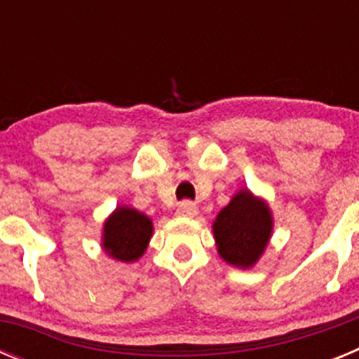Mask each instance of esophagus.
<instances>
[{
    "label": "esophagus",
    "mask_w": 359,
    "mask_h": 359,
    "mask_svg": "<svg viewBox=\"0 0 359 359\" xmlns=\"http://www.w3.org/2000/svg\"><path fill=\"white\" fill-rule=\"evenodd\" d=\"M177 215H182V217H196L199 212V208L196 207V203L190 201H183L177 205Z\"/></svg>",
    "instance_id": "1"
}]
</instances>
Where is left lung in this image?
Returning a JSON list of instances; mask_svg holds the SVG:
<instances>
[{
    "label": "left lung",
    "mask_w": 359,
    "mask_h": 359,
    "mask_svg": "<svg viewBox=\"0 0 359 359\" xmlns=\"http://www.w3.org/2000/svg\"><path fill=\"white\" fill-rule=\"evenodd\" d=\"M219 257L230 266L250 269L259 262L273 236V214L264 198L241 189L212 223Z\"/></svg>",
    "instance_id": "8db88e82"
}]
</instances>
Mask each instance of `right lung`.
I'll use <instances>...</instances> for the list:
<instances>
[{"instance_id": "add662e5", "label": "right lung", "mask_w": 359, "mask_h": 359, "mask_svg": "<svg viewBox=\"0 0 359 359\" xmlns=\"http://www.w3.org/2000/svg\"><path fill=\"white\" fill-rule=\"evenodd\" d=\"M154 231L149 215L128 205H118L102 226V250L115 261L135 262L145 253Z\"/></svg>"}]
</instances>
